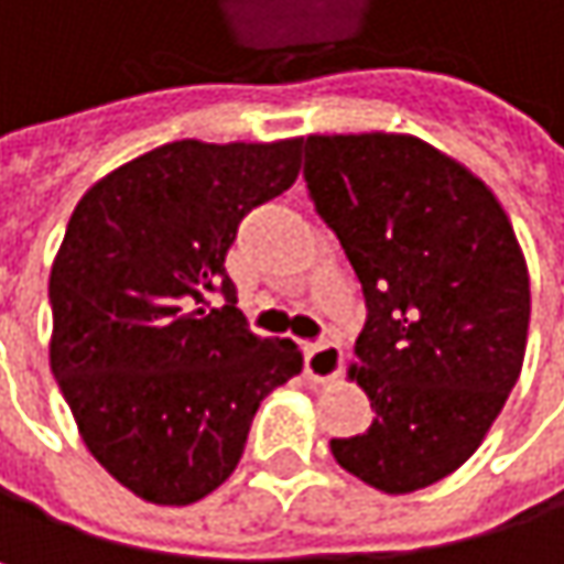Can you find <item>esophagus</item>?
I'll return each mask as SVG.
<instances>
[{"instance_id":"1","label":"esophagus","mask_w":564,"mask_h":564,"mask_svg":"<svg viewBox=\"0 0 564 564\" xmlns=\"http://www.w3.org/2000/svg\"><path fill=\"white\" fill-rule=\"evenodd\" d=\"M343 369V349L333 339H319L306 346V376L313 382H333Z\"/></svg>"}]
</instances>
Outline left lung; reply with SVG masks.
I'll list each match as a JSON object with an SVG mask.
<instances>
[{"mask_svg":"<svg viewBox=\"0 0 564 564\" xmlns=\"http://www.w3.org/2000/svg\"><path fill=\"white\" fill-rule=\"evenodd\" d=\"M303 153L369 306L349 379L376 417L329 451L382 494L424 490L484 444L522 372V248L490 185L411 133H313Z\"/></svg>","mask_w":564,"mask_h":564,"instance_id":"8db88e82","label":"left lung"}]
</instances>
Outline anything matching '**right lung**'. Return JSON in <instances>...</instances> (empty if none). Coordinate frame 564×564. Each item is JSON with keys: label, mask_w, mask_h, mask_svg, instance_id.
I'll return each mask as SVG.
<instances>
[{"label": "right lung", "mask_w": 564, "mask_h": 564, "mask_svg": "<svg viewBox=\"0 0 564 564\" xmlns=\"http://www.w3.org/2000/svg\"><path fill=\"white\" fill-rule=\"evenodd\" d=\"M300 143L175 140L97 178L67 221L52 372L94 460L147 503L218 490L258 404L303 369L293 339L245 326L225 271L241 218L296 182Z\"/></svg>", "instance_id": "right-lung-1"}]
</instances>
